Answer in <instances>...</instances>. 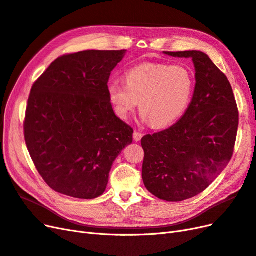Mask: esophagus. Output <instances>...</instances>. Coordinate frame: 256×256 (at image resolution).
Returning a JSON list of instances; mask_svg holds the SVG:
<instances>
[{
  "mask_svg": "<svg viewBox=\"0 0 256 256\" xmlns=\"http://www.w3.org/2000/svg\"><path fill=\"white\" fill-rule=\"evenodd\" d=\"M142 136L144 135L142 133H139L138 130H135L134 134H133V138H134L135 142H140V140H142Z\"/></svg>",
  "mask_w": 256,
  "mask_h": 256,
  "instance_id": "34e87169",
  "label": "esophagus"
}]
</instances>
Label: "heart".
<instances>
[{"label":"heart","instance_id":"heart-1","mask_svg":"<svg viewBox=\"0 0 256 256\" xmlns=\"http://www.w3.org/2000/svg\"><path fill=\"white\" fill-rule=\"evenodd\" d=\"M124 84L108 85L110 101L117 114L126 119L139 100L140 116L155 128H164L176 121L190 103L194 80L184 66L146 62L130 68Z\"/></svg>","mask_w":256,"mask_h":256}]
</instances>
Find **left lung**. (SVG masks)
I'll use <instances>...</instances> for the list:
<instances>
[{
    "label": "left lung",
    "instance_id": "1",
    "mask_svg": "<svg viewBox=\"0 0 256 256\" xmlns=\"http://www.w3.org/2000/svg\"><path fill=\"white\" fill-rule=\"evenodd\" d=\"M192 58L196 87L176 124L142 139V180L160 200L178 202L201 194L232 158L238 108L228 78L200 51L164 52Z\"/></svg>",
    "mask_w": 256,
    "mask_h": 256
}]
</instances>
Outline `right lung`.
<instances>
[{"label":"right lung","instance_id":"obj_1","mask_svg":"<svg viewBox=\"0 0 256 256\" xmlns=\"http://www.w3.org/2000/svg\"><path fill=\"white\" fill-rule=\"evenodd\" d=\"M126 53L62 55L32 87L24 138L39 174L56 192L100 196L112 162L133 142L134 130L114 114L107 86Z\"/></svg>","mask_w":256,"mask_h":256}]
</instances>
